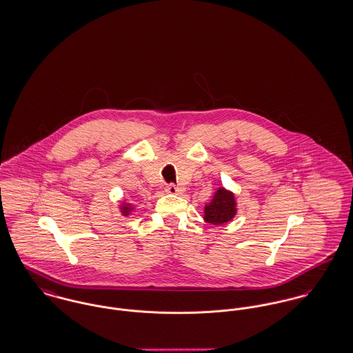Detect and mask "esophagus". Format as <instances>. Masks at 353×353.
Here are the masks:
<instances>
[{
  "mask_svg": "<svg viewBox=\"0 0 353 353\" xmlns=\"http://www.w3.org/2000/svg\"><path fill=\"white\" fill-rule=\"evenodd\" d=\"M183 190H184V188L176 187L174 184H170V185L166 187V193H169V194H179V193H181Z\"/></svg>",
  "mask_w": 353,
  "mask_h": 353,
  "instance_id": "34e87169",
  "label": "esophagus"
}]
</instances>
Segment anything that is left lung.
Instances as JSON below:
<instances>
[{
    "instance_id": "8db88e82",
    "label": "left lung",
    "mask_w": 353,
    "mask_h": 353,
    "mask_svg": "<svg viewBox=\"0 0 353 353\" xmlns=\"http://www.w3.org/2000/svg\"><path fill=\"white\" fill-rule=\"evenodd\" d=\"M235 194L224 187L217 188L212 200L204 207V220L214 225L231 221L236 215Z\"/></svg>"
}]
</instances>
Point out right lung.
Masks as SVG:
<instances>
[{"mask_svg": "<svg viewBox=\"0 0 353 353\" xmlns=\"http://www.w3.org/2000/svg\"><path fill=\"white\" fill-rule=\"evenodd\" d=\"M119 210H121V214L123 215V216H129L132 212H133V210H134V207L130 204V203H122L121 205H119Z\"/></svg>", "mask_w": 353, "mask_h": 353, "instance_id": "1", "label": "right lung"}]
</instances>
